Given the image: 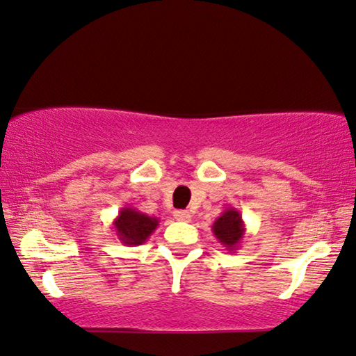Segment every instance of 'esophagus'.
I'll use <instances>...</instances> for the list:
<instances>
[{"mask_svg": "<svg viewBox=\"0 0 356 356\" xmlns=\"http://www.w3.org/2000/svg\"><path fill=\"white\" fill-rule=\"evenodd\" d=\"M173 216L177 220H184V222H189L191 220V213L186 211V209H177V211L173 213Z\"/></svg>", "mask_w": 356, "mask_h": 356, "instance_id": "1", "label": "esophagus"}]
</instances>
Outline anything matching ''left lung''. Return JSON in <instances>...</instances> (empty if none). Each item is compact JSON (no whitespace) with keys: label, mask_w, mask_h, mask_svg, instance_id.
I'll list each match as a JSON object with an SVG mask.
<instances>
[{"label":"left lung","mask_w":356,"mask_h":356,"mask_svg":"<svg viewBox=\"0 0 356 356\" xmlns=\"http://www.w3.org/2000/svg\"><path fill=\"white\" fill-rule=\"evenodd\" d=\"M211 230L214 233V236L218 238V241L222 244L227 250H230V252H235V250L240 248L241 240L244 235H246V225H244L241 213L233 207L227 208L225 211L214 220Z\"/></svg>","instance_id":"obj_1"}]
</instances>
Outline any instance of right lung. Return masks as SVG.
<instances>
[{"instance_id":"1","label":"right lung","mask_w":356,"mask_h":356,"mask_svg":"<svg viewBox=\"0 0 356 356\" xmlns=\"http://www.w3.org/2000/svg\"><path fill=\"white\" fill-rule=\"evenodd\" d=\"M113 229L124 246H140L159 225V219L148 216L136 208L124 207L113 220Z\"/></svg>"}]
</instances>
